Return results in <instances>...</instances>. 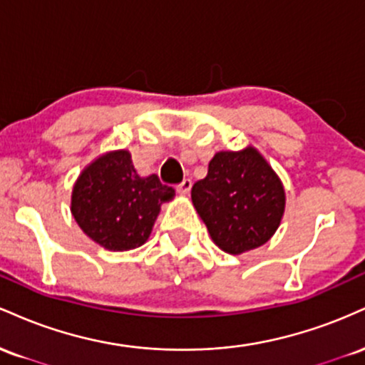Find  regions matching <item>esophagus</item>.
<instances>
[{
	"mask_svg": "<svg viewBox=\"0 0 365 365\" xmlns=\"http://www.w3.org/2000/svg\"><path fill=\"white\" fill-rule=\"evenodd\" d=\"M190 188H192V180L185 178L182 183H180V185H177V192H178V194H182V195H188Z\"/></svg>",
	"mask_w": 365,
	"mask_h": 365,
	"instance_id": "1",
	"label": "esophagus"
}]
</instances>
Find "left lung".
<instances>
[{
	"mask_svg": "<svg viewBox=\"0 0 365 365\" xmlns=\"http://www.w3.org/2000/svg\"><path fill=\"white\" fill-rule=\"evenodd\" d=\"M192 202L212 242L238 255L274 235L284 212V188L261 153L249 145L216 153L207 177L192 187Z\"/></svg>",
	"mask_w": 365,
	"mask_h": 365,
	"instance_id": "8db88e82",
	"label": "left lung"
}]
</instances>
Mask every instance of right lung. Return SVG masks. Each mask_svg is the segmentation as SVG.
<instances>
[{"label": "right lung", "mask_w": 365, "mask_h": 365, "mask_svg": "<svg viewBox=\"0 0 365 365\" xmlns=\"http://www.w3.org/2000/svg\"><path fill=\"white\" fill-rule=\"evenodd\" d=\"M175 190L158 175L139 177L128 150H111L91 163L72 192V215L82 232L113 252L145 244L161 204Z\"/></svg>", "instance_id": "obj_1"}]
</instances>
